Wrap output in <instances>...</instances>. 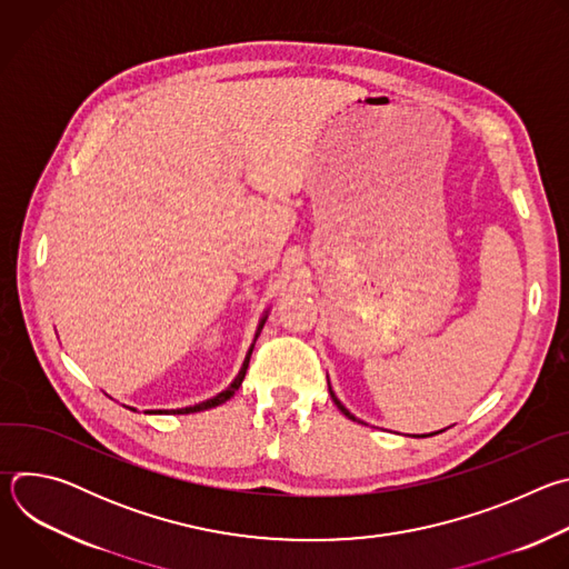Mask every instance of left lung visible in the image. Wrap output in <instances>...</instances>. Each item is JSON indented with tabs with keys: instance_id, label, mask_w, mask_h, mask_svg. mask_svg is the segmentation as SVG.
Segmentation results:
<instances>
[{
	"instance_id": "obj_1",
	"label": "left lung",
	"mask_w": 569,
	"mask_h": 569,
	"mask_svg": "<svg viewBox=\"0 0 569 569\" xmlns=\"http://www.w3.org/2000/svg\"><path fill=\"white\" fill-rule=\"evenodd\" d=\"M329 391H331V398H333V402H336V405H338V410H340V412H342V415H345V417H347V419H351V421H358V423H362V421H360V419H358V417H353V415H351V412H349V410H347V408H345V405H342V402H340V398H338V396H336V391H333V389H331V385H329ZM439 432H443V430H439ZM439 432H430V435H421V437H432V435H439Z\"/></svg>"
}]
</instances>
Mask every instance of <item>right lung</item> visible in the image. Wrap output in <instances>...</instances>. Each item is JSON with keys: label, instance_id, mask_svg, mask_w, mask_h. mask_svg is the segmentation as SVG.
<instances>
[{"label": "right lung", "instance_id": "1", "mask_svg": "<svg viewBox=\"0 0 569 569\" xmlns=\"http://www.w3.org/2000/svg\"><path fill=\"white\" fill-rule=\"evenodd\" d=\"M266 319H268V310L263 312V317L259 319V327H257V333H254V342L250 345V349H248V353H246V360H242V367H240V371L236 373V378L229 382V387H224L220 393H216V396H211V398H207V400H202V402H196V405H189V408H178V410H148L146 415H193V412H204V410H211V408H216V405H222L224 400H229L236 391H238V387H240V382H242V378H246V373H248V365H250V358H252V351H254V345H257V338L261 336V331H263V323H266ZM128 410H132L134 412V408H128Z\"/></svg>", "mask_w": 569, "mask_h": 569}]
</instances>
